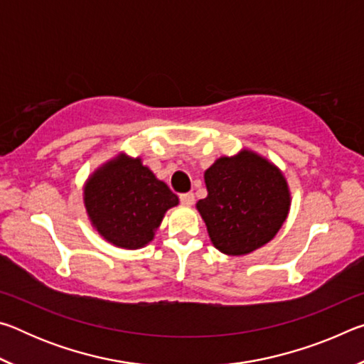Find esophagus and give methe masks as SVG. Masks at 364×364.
<instances>
[{
  "mask_svg": "<svg viewBox=\"0 0 364 364\" xmlns=\"http://www.w3.org/2000/svg\"><path fill=\"white\" fill-rule=\"evenodd\" d=\"M180 200H181V204H184V205H193L194 204V194L193 193L181 194Z\"/></svg>",
  "mask_w": 364,
  "mask_h": 364,
  "instance_id": "34e87169",
  "label": "esophagus"
}]
</instances>
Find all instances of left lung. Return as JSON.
<instances>
[{
    "mask_svg": "<svg viewBox=\"0 0 364 364\" xmlns=\"http://www.w3.org/2000/svg\"><path fill=\"white\" fill-rule=\"evenodd\" d=\"M204 180L208 194L196 207L212 244L223 254H250L284 225L291 191L282 171L264 157L249 149L220 157Z\"/></svg>",
    "mask_w": 364,
    "mask_h": 364,
    "instance_id": "obj_1",
    "label": "left lung"
}]
</instances>
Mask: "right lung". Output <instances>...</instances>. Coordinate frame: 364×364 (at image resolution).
Returning <instances> with one entry per match:
<instances>
[{
    "instance_id": "add662e5",
    "label": "right lung",
    "mask_w": 364,
    "mask_h": 364,
    "mask_svg": "<svg viewBox=\"0 0 364 364\" xmlns=\"http://www.w3.org/2000/svg\"><path fill=\"white\" fill-rule=\"evenodd\" d=\"M83 200L95 230L122 249H141L154 239L178 196L143 165L127 154L101 165L85 183Z\"/></svg>"
}]
</instances>
